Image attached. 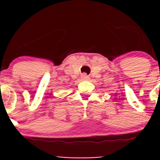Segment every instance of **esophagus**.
<instances>
[{"instance_id": "obj_1", "label": "esophagus", "mask_w": 160, "mask_h": 160, "mask_svg": "<svg viewBox=\"0 0 160 160\" xmlns=\"http://www.w3.org/2000/svg\"><path fill=\"white\" fill-rule=\"evenodd\" d=\"M81 78L83 79V80H88V79H90V77H89V76L87 75L86 73H83L81 75Z\"/></svg>"}]
</instances>
